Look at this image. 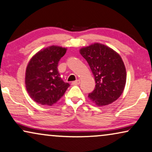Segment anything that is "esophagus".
I'll list each match as a JSON object with an SVG mask.
<instances>
[{
	"mask_svg": "<svg viewBox=\"0 0 152 152\" xmlns=\"http://www.w3.org/2000/svg\"><path fill=\"white\" fill-rule=\"evenodd\" d=\"M80 80H79V79H77L76 80H75V81H74V82H72V84L73 85H79L80 84Z\"/></svg>",
	"mask_w": 152,
	"mask_h": 152,
	"instance_id": "obj_1",
	"label": "esophagus"
}]
</instances>
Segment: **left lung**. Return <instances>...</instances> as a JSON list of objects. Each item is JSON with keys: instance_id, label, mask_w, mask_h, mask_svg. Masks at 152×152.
Returning <instances> with one entry per match:
<instances>
[{"instance_id": "8db88e82", "label": "left lung", "mask_w": 152, "mask_h": 152, "mask_svg": "<svg viewBox=\"0 0 152 152\" xmlns=\"http://www.w3.org/2000/svg\"><path fill=\"white\" fill-rule=\"evenodd\" d=\"M79 52L88 63L95 78L96 87L89 94V99L100 107L116 100L123 92L127 79L121 56L98 42L81 48Z\"/></svg>"}]
</instances>
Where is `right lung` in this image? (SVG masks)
<instances>
[{
	"label": "right lung",
	"mask_w": 152,
	"mask_h": 152,
	"mask_svg": "<svg viewBox=\"0 0 152 152\" xmlns=\"http://www.w3.org/2000/svg\"><path fill=\"white\" fill-rule=\"evenodd\" d=\"M67 48L52 45L34 54L27 64L25 83L31 99L42 105L56 103L69 87L58 71V63Z\"/></svg>",
	"instance_id": "add662e5"
}]
</instances>
